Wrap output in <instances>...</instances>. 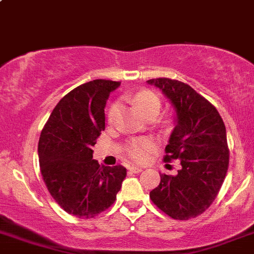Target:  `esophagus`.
<instances>
[{"mask_svg":"<svg viewBox=\"0 0 254 254\" xmlns=\"http://www.w3.org/2000/svg\"><path fill=\"white\" fill-rule=\"evenodd\" d=\"M129 171L132 172V173H139V172L143 171V168H141V167H138V166H130V167H129Z\"/></svg>","mask_w":254,"mask_h":254,"instance_id":"esophagus-1","label":"esophagus"}]
</instances>
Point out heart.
<instances>
[{"label":"heart","mask_w":254,"mask_h":254,"mask_svg":"<svg viewBox=\"0 0 254 254\" xmlns=\"http://www.w3.org/2000/svg\"><path fill=\"white\" fill-rule=\"evenodd\" d=\"M134 102L137 103L139 108L143 110L145 115H148L150 111L157 109L159 110L161 102L160 98L157 97L154 92L151 91H141L135 94ZM120 114V104H114L109 110L108 120L110 124H114L116 121ZM155 144L151 139L149 138H137L133 139L128 143L126 148V154L130 160L135 162H144L148 159L150 151L154 149Z\"/></svg>","instance_id":"1"}]
</instances>
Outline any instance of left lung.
<instances>
[{
  "instance_id": "left-lung-1",
  "label": "left lung",
  "mask_w": 254,
  "mask_h": 254,
  "mask_svg": "<svg viewBox=\"0 0 254 254\" xmlns=\"http://www.w3.org/2000/svg\"><path fill=\"white\" fill-rule=\"evenodd\" d=\"M176 110V127L166 146L165 161L181 160L177 176L160 174L150 198L173 219L188 220L203 213L217 197L228 172L225 125L217 109L189 84L152 78Z\"/></svg>"
}]
</instances>
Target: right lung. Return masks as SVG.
<instances>
[{
  "instance_id": "add662e5",
  "label": "right lung",
  "mask_w": 254,
  "mask_h": 254,
  "mask_svg": "<svg viewBox=\"0 0 254 254\" xmlns=\"http://www.w3.org/2000/svg\"><path fill=\"white\" fill-rule=\"evenodd\" d=\"M121 82L93 80L69 92L52 111L39 140L41 174L56 202L77 218H93L116 200L127 171L100 166L92 148L105 129L104 108Z\"/></svg>"
}]
</instances>
